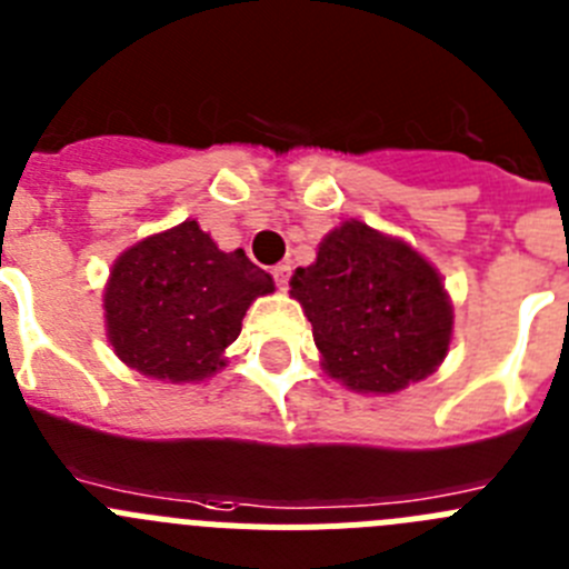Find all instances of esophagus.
Wrapping results in <instances>:
<instances>
[{
  "instance_id": "1",
  "label": "esophagus",
  "mask_w": 569,
  "mask_h": 569,
  "mask_svg": "<svg viewBox=\"0 0 569 569\" xmlns=\"http://www.w3.org/2000/svg\"><path fill=\"white\" fill-rule=\"evenodd\" d=\"M273 279H276V284H279V290H288L290 264H276V268H273Z\"/></svg>"
}]
</instances>
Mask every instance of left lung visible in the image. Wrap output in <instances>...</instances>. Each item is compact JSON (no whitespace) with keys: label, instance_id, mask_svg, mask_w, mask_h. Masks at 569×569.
I'll return each instance as SVG.
<instances>
[{"label":"left lung","instance_id":"obj_1","mask_svg":"<svg viewBox=\"0 0 569 569\" xmlns=\"http://www.w3.org/2000/svg\"><path fill=\"white\" fill-rule=\"evenodd\" d=\"M290 296L312 325L330 378L363 395H392L442 363L455 312L442 279L411 244L358 220L319 244Z\"/></svg>","mask_w":569,"mask_h":569}]
</instances>
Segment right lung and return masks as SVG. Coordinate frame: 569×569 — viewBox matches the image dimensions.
Segmentation results:
<instances>
[{
    "mask_svg": "<svg viewBox=\"0 0 569 569\" xmlns=\"http://www.w3.org/2000/svg\"><path fill=\"white\" fill-rule=\"evenodd\" d=\"M273 293V279L237 248H217L186 220L140 239L114 259L103 290L107 338L127 367L171 383L226 367L248 307Z\"/></svg>",
    "mask_w": 569,
    "mask_h": 569,
    "instance_id": "right-lung-1",
    "label": "right lung"
}]
</instances>
